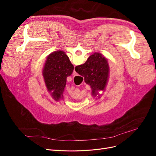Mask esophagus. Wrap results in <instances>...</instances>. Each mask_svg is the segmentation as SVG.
Returning <instances> with one entry per match:
<instances>
[{
	"label": "esophagus",
	"instance_id": "esophagus-1",
	"mask_svg": "<svg viewBox=\"0 0 156 156\" xmlns=\"http://www.w3.org/2000/svg\"><path fill=\"white\" fill-rule=\"evenodd\" d=\"M73 75H74V76H76V75H77V73L75 72V70L74 69L73 70Z\"/></svg>",
	"mask_w": 156,
	"mask_h": 156
}]
</instances>
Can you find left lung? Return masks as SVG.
<instances>
[{"label":"left lung","mask_w":156,"mask_h":156,"mask_svg":"<svg viewBox=\"0 0 156 156\" xmlns=\"http://www.w3.org/2000/svg\"><path fill=\"white\" fill-rule=\"evenodd\" d=\"M74 67L62 51L53 52L47 57L43 74L48 90L56 101L63 97L66 79L72 74Z\"/></svg>","instance_id":"8db88e82"}]
</instances>
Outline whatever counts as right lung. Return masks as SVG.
<instances>
[{
  "mask_svg": "<svg viewBox=\"0 0 156 156\" xmlns=\"http://www.w3.org/2000/svg\"><path fill=\"white\" fill-rule=\"evenodd\" d=\"M75 69L77 73L84 77V81L90 86L93 96L96 97L98 91L105 89L109 75V66L107 59L102 54H92L85 63L77 66Z\"/></svg>",
  "mask_w": 156,
  "mask_h": 156,
  "instance_id": "1",
  "label": "right lung"
}]
</instances>
